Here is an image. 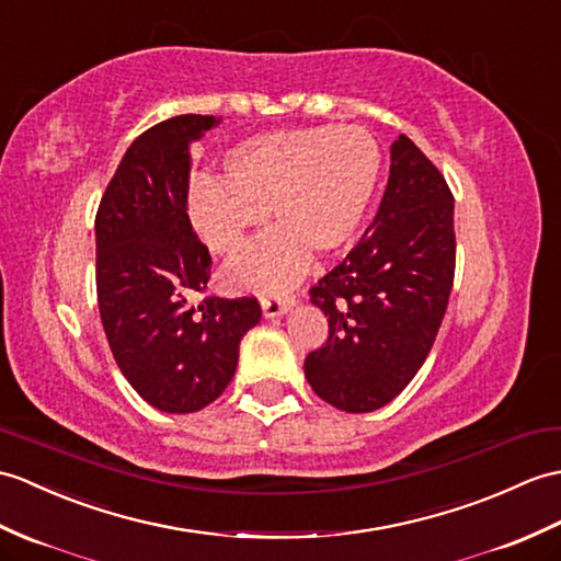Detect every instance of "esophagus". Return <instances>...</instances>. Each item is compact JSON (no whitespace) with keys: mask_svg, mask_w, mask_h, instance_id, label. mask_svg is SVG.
<instances>
[{"mask_svg":"<svg viewBox=\"0 0 561 561\" xmlns=\"http://www.w3.org/2000/svg\"><path fill=\"white\" fill-rule=\"evenodd\" d=\"M260 306H263V316L265 318H279V316H284V312L294 306V296L270 294V296H263V301H260Z\"/></svg>","mask_w":561,"mask_h":561,"instance_id":"1","label":"esophagus"}]
</instances>
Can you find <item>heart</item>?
I'll use <instances>...</instances> for the list:
<instances>
[{
  "mask_svg": "<svg viewBox=\"0 0 561 561\" xmlns=\"http://www.w3.org/2000/svg\"><path fill=\"white\" fill-rule=\"evenodd\" d=\"M380 148L360 126H310L245 138L221 160V181L188 193L198 237L237 260L265 213L279 231L231 270L239 289H282L308 270L310 251L340 253L354 241L380 179Z\"/></svg>",
  "mask_w": 561,
  "mask_h": 561,
  "instance_id": "1",
  "label": "heart"
}]
</instances>
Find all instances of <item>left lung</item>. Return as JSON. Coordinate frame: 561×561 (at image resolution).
<instances>
[{
	"label": "left lung",
	"instance_id": "obj_1",
	"mask_svg": "<svg viewBox=\"0 0 561 561\" xmlns=\"http://www.w3.org/2000/svg\"><path fill=\"white\" fill-rule=\"evenodd\" d=\"M454 267V195L421 148L399 136L375 221L308 291L330 322L328 342L306 356L312 392L346 413L401 394L435 344Z\"/></svg>",
	"mask_w": 561,
	"mask_h": 561
}]
</instances>
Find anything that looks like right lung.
Returning a JSON list of instances; mask_svg holds the SVG:
<instances>
[{
  "label": "right lung",
  "instance_id": "1",
  "mask_svg": "<svg viewBox=\"0 0 561 561\" xmlns=\"http://www.w3.org/2000/svg\"><path fill=\"white\" fill-rule=\"evenodd\" d=\"M221 119L181 114L140 134L95 215V284L116 366L150 407L193 413L213 403L260 322L255 296H205L213 257L188 219L191 146Z\"/></svg>",
  "mask_w": 561,
  "mask_h": 561
}]
</instances>
